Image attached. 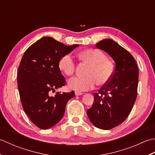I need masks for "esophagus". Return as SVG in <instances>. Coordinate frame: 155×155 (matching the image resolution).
<instances>
[{
	"label": "esophagus",
	"mask_w": 155,
	"mask_h": 155,
	"mask_svg": "<svg viewBox=\"0 0 155 155\" xmlns=\"http://www.w3.org/2000/svg\"><path fill=\"white\" fill-rule=\"evenodd\" d=\"M75 96H81L83 94H82L81 92H79V91H75Z\"/></svg>",
	"instance_id": "obj_1"
}]
</instances>
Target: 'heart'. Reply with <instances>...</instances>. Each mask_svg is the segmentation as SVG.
I'll return each instance as SVG.
<instances>
[{
  "mask_svg": "<svg viewBox=\"0 0 155 155\" xmlns=\"http://www.w3.org/2000/svg\"><path fill=\"white\" fill-rule=\"evenodd\" d=\"M78 59L88 68L85 75L86 77H74L68 81V87L77 91H84L93 89L96 83L98 86L106 85L111 80L114 71L113 62L107 58L102 51L96 49H88L78 54ZM59 70L67 76L74 74L75 63L69 54L62 56L58 62Z\"/></svg>",
  "mask_w": 155,
  "mask_h": 155,
  "instance_id": "1",
  "label": "heart"
}]
</instances>
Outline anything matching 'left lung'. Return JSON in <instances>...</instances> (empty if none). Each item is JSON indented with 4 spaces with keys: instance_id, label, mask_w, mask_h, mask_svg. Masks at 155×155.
Instances as JSON below:
<instances>
[{
    "instance_id": "left-lung-1",
    "label": "left lung",
    "mask_w": 155,
    "mask_h": 155,
    "mask_svg": "<svg viewBox=\"0 0 155 155\" xmlns=\"http://www.w3.org/2000/svg\"><path fill=\"white\" fill-rule=\"evenodd\" d=\"M96 45L113 59L115 70L111 80L94 94L87 114L96 127L110 130L122 124L131 112L137 96L138 69L130 53L112 39H103Z\"/></svg>"
}]
</instances>
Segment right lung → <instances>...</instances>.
<instances>
[{
    "mask_svg": "<svg viewBox=\"0 0 155 155\" xmlns=\"http://www.w3.org/2000/svg\"><path fill=\"white\" fill-rule=\"evenodd\" d=\"M78 46H68L45 37L25 51L18 69V89L25 112L37 127L45 130L58 124L68 102L75 97L74 91H58L54 96L51 93L65 84L59 60Z\"/></svg>",
    "mask_w": 155,
    "mask_h": 155,
    "instance_id": "add662e5",
    "label": "right lung"
}]
</instances>
